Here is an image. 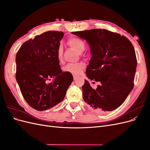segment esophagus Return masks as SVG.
I'll return each mask as SVG.
<instances>
[{"instance_id":"obj_1","label":"esophagus","mask_w":150,"mask_h":150,"mask_svg":"<svg viewBox=\"0 0 150 150\" xmlns=\"http://www.w3.org/2000/svg\"><path fill=\"white\" fill-rule=\"evenodd\" d=\"M76 77H77V76H76V75H74V74H73V78H74V79H76Z\"/></svg>"}]
</instances>
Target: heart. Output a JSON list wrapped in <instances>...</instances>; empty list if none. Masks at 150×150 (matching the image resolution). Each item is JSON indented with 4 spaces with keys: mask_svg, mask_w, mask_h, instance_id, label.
Segmentation results:
<instances>
[{
    "mask_svg": "<svg viewBox=\"0 0 150 150\" xmlns=\"http://www.w3.org/2000/svg\"><path fill=\"white\" fill-rule=\"evenodd\" d=\"M68 44L69 46L76 50L79 54H82L86 49V44L83 39L77 37H72L68 39ZM62 45H59L57 50V56L59 60L61 61L62 57ZM85 67V64L83 62L78 63H70L67 64L64 67L63 71L64 72H69L72 74L78 75L79 74L83 71Z\"/></svg>",
    "mask_w": 150,
    "mask_h": 150,
    "instance_id": "heart-1",
    "label": "heart"
}]
</instances>
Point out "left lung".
<instances>
[{
	"mask_svg": "<svg viewBox=\"0 0 150 150\" xmlns=\"http://www.w3.org/2000/svg\"><path fill=\"white\" fill-rule=\"evenodd\" d=\"M72 34L89 44L92 57L86 74L91 80L100 83L94 89L85 80L82 86L84 101L98 112L116 110L134 86L137 59L133 44L125 36L106 29Z\"/></svg>",
	"mask_w": 150,
	"mask_h": 150,
	"instance_id": "obj_1",
	"label": "left lung"
}]
</instances>
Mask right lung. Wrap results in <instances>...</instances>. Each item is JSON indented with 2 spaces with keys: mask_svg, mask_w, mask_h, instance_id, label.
Masks as SVG:
<instances>
[{
  "mask_svg": "<svg viewBox=\"0 0 150 150\" xmlns=\"http://www.w3.org/2000/svg\"><path fill=\"white\" fill-rule=\"evenodd\" d=\"M64 33L47 31L22 45L16 57V78L21 93L29 105L38 111L52 108L64 99L73 81L63 72L57 50ZM52 80L51 83L48 81Z\"/></svg>",
  "mask_w": 150,
  "mask_h": 150,
  "instance_id": "right-lung-1",
  "label": "right lung"
}]
</instances>
